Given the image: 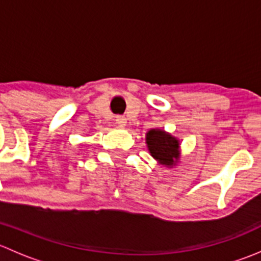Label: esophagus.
Wrapping results in <instances>:
<instances>
[{
    "label": "esophagus",
    "mask_w": 261,
    "mask_h": 261,
    "mask_svg": "<svg viewBox=\"0 0 261 261\" xmlns=\"http://www.w3.org/2000/svg\"><path fill=\"white\" fill-rule=\"evenodd\" d=\"M116 121H117V123H120V125H125L126 123V118L123 117V116H117V117H116Z\"/></svg>",
    "instance_id": "1"
}]
</instances>
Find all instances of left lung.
<instances>
[{"label": "left lung", "instance_id": "left-lung-1", "mask_svg": "<svg viewBox=\"0 0 261 261\" xmlns=\"http://www.w3.org/2000/svg\"><path fill=\"white\" fill-rule=\"evenodd\" d=\"M146 144L155 160L167 167H173L179 159V140L160 128H151L146 133Z\"/></svg>", "mask_w": 261, "mask_h": 261}]
</instances>
